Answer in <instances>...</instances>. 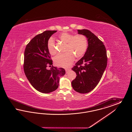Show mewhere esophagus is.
<instances>
[{"mask_svg": "<svg viewBox=\"0 0 132 132\" xmlns=\"http://www.w3.org/2000/svg\"><path fill=\"white\" fill-rule=\"evenodd\" d=\"M70 70V69H67L65 70V71H66V73H68V72H69V71Z\"/></svg>", "mask_w": 132, "mask_h": 132, "instance_id": "34e87169", "label": "esophagus"}]
</instances>
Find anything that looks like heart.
Segmentation results:
<instances>
[{
  "mask_svg": "<svg viewBox=\"0 0 132 132\" xmlns=\"http://www.w3.org/2000/svg\"><path fill=\"white\" fill-rule=\"evenodd\" d=\"M59 38L63 43L66 44V52L59 54L54 58L55 65L61 67L67 68L70 66L74 60V57L78 59L85 53L88 47V40L86 37L82 35L74 36L67 32L61 34ZM48 50L51 55L57 53L54 40L52 38L48 41Z\"/></svg>",
  "mask_w": 132,
  "mask_h": 132,
  "instance_id": "obj_1",
  "label": "heart"
}]
</instances>
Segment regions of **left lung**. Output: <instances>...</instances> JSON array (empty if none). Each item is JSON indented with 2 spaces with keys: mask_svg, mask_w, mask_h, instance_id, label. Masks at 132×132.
I'll list each match as a JSON object with an SVG mask.
<instances>
[{
  "mask_svg": "<svg viewBox=\"0 0 132 132\" xmlns=\"http://www.w3.org/2000/svg\"><path fill=\"white\" fill-rule=\"evenodd\" d=\"M78 34L87 38L88 48L72 69L77 76L71 84L76 92L87 94L97 85L106 68V51L103 43L90 31L78 30Z\"/></svg>",
  "mask_w": 132,
  "mask_h": 132,
  "instance_id": "obj_1",
  "label": "left lung"
}]
</instances>
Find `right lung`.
<instances>
[{
	"instance_id": "right-lung-1",
	"label": "right lung",
	"mask_w": 132,
	"mask_h": 132,
	"mask_svg": "<svg viewBox=\"0 0 132 132\" xmlns=\"http://www.w3.org/2000/svg\"><path fill=\"white\" fill-rule=\"evenodd\" d=\"M57 31H46L33 38L27 45L24 52V70L31 86L38 92L48 94L58 87L60 77L65 74L62 68L51 66L52 60L47 47L50 37Z\"/></svg>"
}]
</instances>
